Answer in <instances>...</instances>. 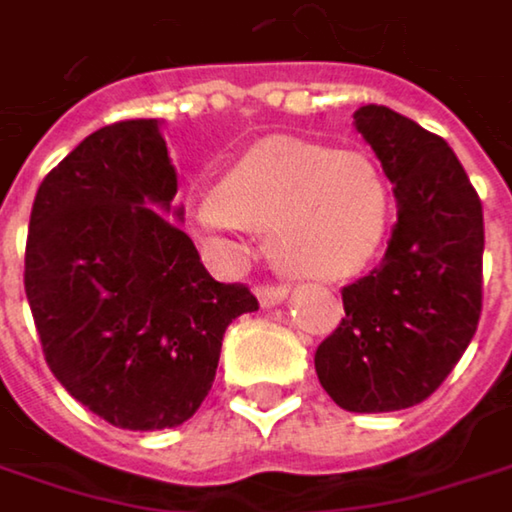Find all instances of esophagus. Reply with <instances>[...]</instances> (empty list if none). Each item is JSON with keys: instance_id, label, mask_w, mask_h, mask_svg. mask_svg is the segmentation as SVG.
<instances>
[{"instance_id": "obj_1", "label": "esophagus", "mask_w": 512, "mask_h": 512, "mask_svg": "<svg viewBox=\"0 0 512 512\" xmlns=\"http://www.w3.org/2000/svg\"><path fill=\"white\" fill-rule=\"evenodd\" d=\"M287 293H290V290H287L284 284H278V287H275V284H260V287H257V302H260L263 308H272V305H281V302L287 299Z\"/></svg>"}]
</instances>
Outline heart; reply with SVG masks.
<instances>
[{"instance_id": "1", "label": "heart", "mask_w": 512, "mask_h": 512, "mask_svg": "<svg viewBox=\"0 0 512 512\" xmlns=\"http://www.w3.org/2000/svg\"><path fill=\"white\" fill-rule=\"evenodd\" d=\"M391 213L388 180L370 156L275 136L240 156L201 198L198 225L210 234L269 231L278 266L332 281L379 257Z\"/></svg>"}]
</instances>
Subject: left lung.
I'll use <instances>...</instances> for the list:
<instances>
[{
  "label": "left lung",
  "instance_id": "left-lung-1",
  "mask_svg": "<svg viewBox=\"0 0 512 512\" xmlns=\"http://www.w3.org/2000/svg\"><path fill=\"white\" fill-rule=\"evenodd\" d=\"M353 118L394 183L397 225L382 263L341 290L347 317L314 367L341 409L397 412L427 400L477 332L483 207L445 139L373 103Z\"/></svg>",
  "mask_w": 512,
  "mask_h": 512
}]
</instances>
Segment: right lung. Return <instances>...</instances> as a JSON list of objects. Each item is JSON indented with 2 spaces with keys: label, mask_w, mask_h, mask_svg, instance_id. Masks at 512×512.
<instances>
[{
  "label": "right lung",
  "mask_w": 512,
  "mask_h": 512,
  "mask_svg": "<svg viewBox=\"0 0 512 512\" xmlns=\"http://www.w3.org/2000/svg\"><path fill=\"white\" fill-rule=\"evenodd\" d=\"M174 195L162 124L139 118L82 139L32 204L26 296L47 364L121 430L189 421L213 388L225 329L257 311L246 284L204 269Z\"/></svg>",
  "instance_id": "right-lung-1"
}]
</instances>
